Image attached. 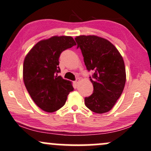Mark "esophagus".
<instances>
[{
	"instance_id": "obj_1",
	"label": "esophagus",
	"mask_w": 151,
	"mask_h": 151,
	"mask_svg": "<svg viewBox=\"0 0 151 151\" xmlns=\"http://www.w3.org/2000/svg\"><path fill=\"white\" fill-rule=\"evenodd\" d=\"M79 80H80V79L78 80V81H75V83H76V85H78V83H79Z\"/></svg>"
}]
</instances>
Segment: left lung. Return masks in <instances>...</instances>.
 <instances>
[{"label":"left lung","instance_id":"obj_1","mask_svg":"<svg viewBox=\"0 0 151 151\" xmlns=\"http://www.w3.org/2000/svg\"><path fill=\"white\" fill-rule=\"evenodd\" d=\"M84 57L87 69L94 70L90 81L94 91L85 98V104L96 113L109 112L113 109L124 90L126 71L123 58L106 39L94 35L75 38Z\"/></svg>","mask_w":151,"mask_h":151}]
</instances>
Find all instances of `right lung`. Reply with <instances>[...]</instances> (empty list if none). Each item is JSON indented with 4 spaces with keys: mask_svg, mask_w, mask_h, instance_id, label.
<instances>
[{
    "mask_svg": "<svg viewBox=\"0 0 151 151\" xmlns=\"http://www.w3.org/2000/svg\"><path fill=\"white\" fill-rule=\"evenodd\" d=\"M76 43L70 36H55L37 42L26 55L23 81L38 106L47 113L61 109L73 90L72 83L58 76L60 54Z\"/></svg>",
    "mask_w": 151,
    "mask_h": 151,
    "instance_id": "obj_1",
    "label": "right lung"
}]
</instances>
